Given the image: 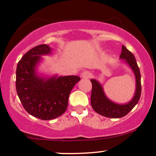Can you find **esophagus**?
<instances>
[{"label":"esophagus","mask_w":156,"mask_h":156,"mask_svg":"<svg viewBox=\"0 0 156 156\" xmlns=\"http://www.w3.org/2000/svg\"><path fill=\"white\" fill-rule=\"evenodd\" d=\"M91 73L89 72V71H84V72L82 73L81 77L83 78H89L91 77Z\"/></svg>","instance_id":"1"}]
</instances>
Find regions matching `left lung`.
Returning <instances> with one entry per match:
<instances>
[{
	"mask_svg": "<svg viewBox=\"0 0 156 156\" xmlns=\"http://www.w3.org/2000/svg\"><path fill=\"white\" fill-rule=\"evenodd\" d=\"M119 58L125 60V62L130 66L135 75L136 92L133 99L130 102L126 104H117L114 103L105 96L101 84L95 79L91 80L92 84L91 105L92 108L98 114L109 118H120L128 114L137 104L141 96V74L135 56L131 52L122 45Z\"/></svg>",
	"mask_w": 156,
	"mask_h": 156,
	"instance_id": "1",
	"label": "left lung"
}]
</instances>
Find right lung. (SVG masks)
I'll return each mask as SVG.
<instances>
[{
	"instance_id": "add662e5",
	"label": "right lung",
	"mask_w": 156,
	"mask_h": 156,
	"mask_svg": "<svg viewBox=\"0 0 156 156\" xmlns=\"http://www.w3.org/2000/svg\"><path fill=\"white\" fill-rule=\"evenodd\" d=\"M51 53L48 44L36 46L19 61L16 70V90L23 108L43 120L55 119L65 112L70 92L80 80L77 76H39L36 67L41 55Z\"/></svg>"
}]
</instances>
